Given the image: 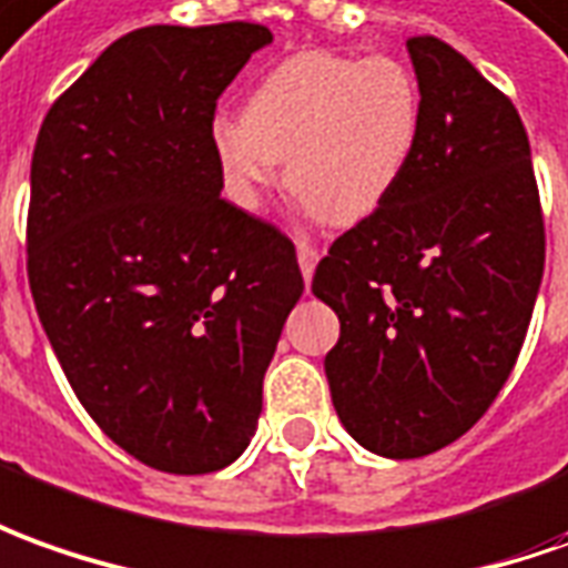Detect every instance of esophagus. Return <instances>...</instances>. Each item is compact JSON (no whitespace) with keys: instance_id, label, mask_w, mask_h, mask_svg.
I'll return each mask as SVG.
<instances>
[{"instance_id":"esophagus-1","label":"esophagus","mask_w":568,"mask_h":568,"mask_svg":"<svg viewBox=\"0 0 568 568\" xmlns=\"http://www.w3.org/2000/svg\"><path fill=\"white\" fill-rule=\"evenodd\" d=\"M318 256H322V250L315 244H308L306 237L296 241V260H300V268H303V277H306V281H312V275H315Z\"/></svg>"}]
</instances>
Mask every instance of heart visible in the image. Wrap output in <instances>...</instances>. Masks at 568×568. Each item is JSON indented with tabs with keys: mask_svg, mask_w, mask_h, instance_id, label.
Wrapping results in <instances>:
<instances>
[{
	"mask_svg": "<svg viewBox=\"0 0 568 568\" xmlns=\"http://www.w3.org/2000/svg\"><path fill=\"white\" fill-rule=\"evenodd\" d=\"M420 126V85L398 58L300 52L253 85L244 120L213 123V154L244 210L260 206L284 160L287 191L308 216L355 225L393 197Z\"/></svg>",
	"mask_w": 568,
	"mask_h": 568,
	"instance_id": "obj_1",
	"label": "heart"
}]
</instances>
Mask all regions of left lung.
Listing matches in <instances>:
<instances>
[{"mask_svg":"<svg viewBox=\"0 0 568 568\" xmlns=\"http://www.w3.org/2000/svg\"><path fill=\"white\" fill-rule=\"evenodd\" d=\"M424 126L405 179L312 277L352 439L424 457L470 429L514 371L545 275V216L514 101L436 37H410Z\"/></svg>","mask_w":568,"mask_h":568,"instance_id":"obj_1","label":"left lung"}]
</instances>
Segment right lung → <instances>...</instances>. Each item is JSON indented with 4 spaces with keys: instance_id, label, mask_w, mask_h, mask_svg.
<instances>
[{
    "instance_id": "obj_1",
    "label": "right lung",
    "mask_w": 568,
    "mask_h": 568,
    "mask_svg": "<svg viewBox=\"0 0 568 568\" xmlns=\"http://www.w3.org/2000/svg\"><path fill=\"white\" fill-rule=\"evenodd\" d=\"M268 27H142L54 101L33 148L27 277L73 393L148 467H229L303 296L296 246L229 203L219 95Z\"/></svg>"
}]
</instances>
